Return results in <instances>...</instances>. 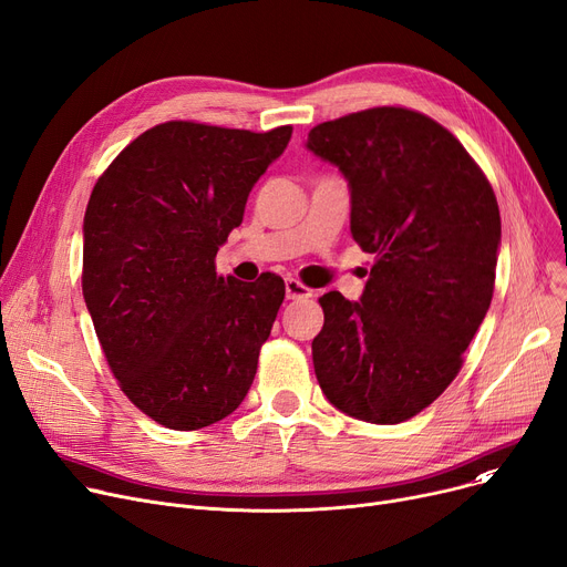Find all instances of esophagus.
<instances>
[{
  "instance_id": "esophagus-1",
  "label": "esophagus",
  "mask_w": 567,
  "mask_h": 567,
  "mask_svg": "<svg viewBox=\"0 0 567 567\" xmlns=\"http://www.w3.org/2000/svg\"><path fill=\"white\" fill-rule=\"evenodd\" d=\"M285 293H287V299H289V301L312 299V296H315V291H312L310 287L301 285L299 280H293V278H287V280H285Z\"/></svg>"
}]
</instances>
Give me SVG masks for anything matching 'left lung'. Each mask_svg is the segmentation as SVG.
Wrapping results in <instances>:
<instances>
[{
  "instance_id": "1",
  "label": "left lung",
  "mask_w": 567,
  "mask_h": 567,
  "mask_svg": "<svg viewBox=\"0 0 567 567\" xmlns=\"http://www.w3.org/2000/svg\"><path fill=\"white\" fill-rule=\"evenodd\" d=\"M306 146L347 178L351 236L377 257L361 301L340 291L319 299L317 381L353 419L402 423L449 389L489 310L494 190L453 133L406 107L323 122Z\"/></svg>"
}]
</instances>
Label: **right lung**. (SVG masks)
Instances as JSON below:
<instances>
[{
	"label": "right lung",
	"mask_w": 567,
	"mask_h": 567,
	"mask_svg": "<svg viewBox=\"0 0 567 567\" xmlns=\"http://www.w3.org/2000/svg\"><path fill=\"white\" fill-rule=\"evenodd\" d=\"M291 126L268 133L167 122L96 182L82 225V293L126 398L169 430L208 427L248 395L285 282L216 274L259 176Z\"/></svg>",
	"instance_id": "right-lung-1"
}]
</instances>
